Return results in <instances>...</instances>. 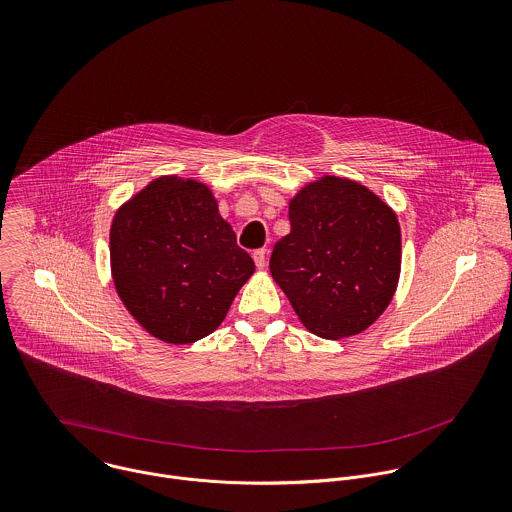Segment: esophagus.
Returning <instances> with one entry per match:
<instances>
[{"label": "esophagus", "mask_w": 512, "mask_h": 512, "mask_svg": "<svg viewBox=\"0 0 512 512\" xmlns=\"http://www.w3.org/2000/svg\"><path fill=\"white\" fill-rule=\"evenodd\" d=\"M265 259H267V251L265 249L253 251V261H255L257 269H265Z\"/></svg>", "instance_id": "esophagus-1"}]
</instances>
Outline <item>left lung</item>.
Instances as JSON below:
<instances>
[{"mask_svg": "<svg viewBox=\"0 0 512 512\" xmlns=\"http://www.w3.org/2000/svg\"><path fill=\"white\" fill-rule=\"evenodd\" d=\"M289 221L269 269L303 326L326 340L364 332L398 289L396 211L360 182L324 174L289 200Z\"/></svg>", "mask_w": 512, "mask_h": 512, "instance_id": "left-lung-1", "label": "left lung"}]
</instances>
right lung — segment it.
Listing matches in <instances>:
<instances>
[{
    "mask_svg": "<svg viewBox=\"0 0 512 512\" xmlns=\"http://www.w3.org/2000/svg\"><path fill=\"white\" fill-rule=\"evenodd\" d=\"M108 247L122 305L176 346L211 334L255 273L211 188L178 174L154 178L114 211Z\"/></svg>",
    "mask_w": 512,
    "mask_h": 512,
    "instance_id": "1",
    "label": "right lung"
}]
</instances>
